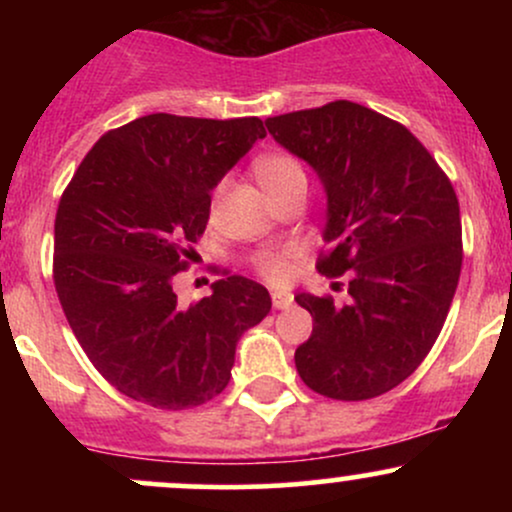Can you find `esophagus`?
<instances>
[{
    "label": "esophagus",
    "mask_w": 512,
    "mask_h": 512,
    "mask_svg": "<svg viewBox=\"0 0 512 512\" xmlns=\"http://www.w3.org/2000/svg\"><path fill=\"white\" fill-rule=\"evenodd\" d=\"M272 305L276 310H289L293 305V296H291V293H284V291H274L272 293Z\"/></svg>",
    "instance_id": "esophagus-1"
}]
</instances>
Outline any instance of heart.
I'll return each instance as SVG.
<instances>
[{
  "mask_svg": "<svg viewBox=\"0 0 512 512\" xmlns=\"http://www.w3.org/2000/svg\"><path fill=\"white\" fill-rule=\"evenodd\" d=\"M252 170H255V178L262 185V190L272 199L289 190L296 182H305L301 163L286 154L260 156ZM255 264L269 281H276V284L289 276V252H260Z\"/></svg>",
  "mask_w": 512,
  "mask_h": 512,
  "instance_id": "b5f03b06",
  "label": "heart"
}]
</instances>
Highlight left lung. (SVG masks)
Masks as SVG:
<instances>
[{"mask_svg": "<svg viewBox=\"0 0 512 512\" xmlns=\"http://www.w3.org/2000/svg\"><path fill=\"white\" fill-rule=\"evenodd\" d=\"M274 142L315 170L327 195L325 276L351 301L298 293L313 334L296 349L310 390L344 402L390 392L436 344L462 269L460 204L407 127L351 101L267 117Z\"/></svg>", "mask_w": 512, "mask_h": 512, "instance_id": "obj_1", "label": "left lung"}]
</instances>
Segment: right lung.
Listing matches in <instances>:
<instances>
[{"label":"right lung","instance_id":"right-lung-1","mask_svg":"<svg viewBox=\"0 0 512 512\" xmlns=\"http://www.w3.org/2000/svg\"><path fill=\"white\" fill-rule=\"evenodd\" d=\"M267 137L260 117L168 113L105 132L67 185L55 219V289L74 337L122 395L190 409L231 380L238 339L272 310L269 291L223 272L180 305L175 274L209 221L211 190Z\"/></svg>","mask_w":512,"mask_h":512}]
</instances>
